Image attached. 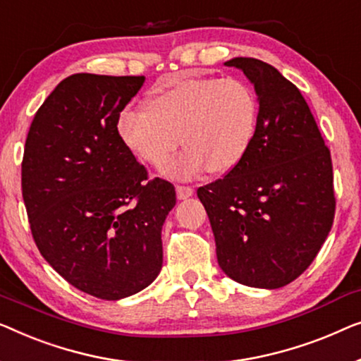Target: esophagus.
Listing matches in <instances>:
<instances>
[{"label": "esophagus", "mask_w": 361, "mask_h": 361, "mask_svg": "<svg viewBox=\"0 0 361 361\" xmlns=\"http://www.w3.org/2000/svg\"><path fill=\"white\" fill-rule=\"evenodd\" d=\"M192 196V188L186 185H176V197L178 200H186V197Z\"/></svg>", "instance_id": "1"}]
</instances>
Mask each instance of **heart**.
Listing matches in <instances>:
<instances>
[{
	"instance_id": "obj_1",
	"label": "heart",
	"mask_w": 361,
	"mask_h": 361,
	"mask_svg": "<svg viewBox=\"0 0 361 361\" xmlns=\"http://www.w3.org/2000/svg\"><path fill=\"white\" fill-rule=\"evenodd\" d=\"M258 98L238 78L180 80L152 94L147 109L124 108L121 140L144 164L161 169L180 145L186 147L165 171L191 178L207 170L229 173L243 160L257 134Z\"/></svg>"
}]
</instances>
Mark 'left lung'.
<instances>
[{
    "label": "left lung",
    "mask_w": 361,
    "mask_h": 361,
    "mask_svg": "<svg viewBox=\"0 0 361 361\" xmlns=\"http://www.w3.org/2000/svg\"><path fill=\"white\" fill-rule=\"evenodd\" d=\"M258 94V126L247 155L197 188L217 262L233 281L276 289L314 262L335 216L331 150L301 91L262 60L237 57Z\"/></svg>",
    "instance_id": "obj_1"
}]
</instances>
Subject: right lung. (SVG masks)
I'll return each mask as SVG.
<instances>
[{"instance_id": "right-lung-1", "label": "right lung", "mask_w": 361, "mask_h": 361, "mask_svg": "<svg viewBox=\"0 0 361 361\" xmlns=\"http://www.w3.org/2000/svg\"><path fill=\"white\" fill-rule=\"evenodd\" d=\"M145 77L75 73L35 113L21 164L34 242L72 286L118 301L142 291L164 262L161 226L175 186L149 178L121 140V111Z\"/></svg>"}]
</instances>
